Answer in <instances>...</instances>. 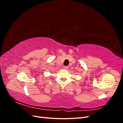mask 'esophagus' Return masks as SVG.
Listing matches in <instances>:
<instances>
[{
    "mask_svg": "<svg viewBox=\"0 0 123 123\" xmlns=\"http://www.w3.org/2000/svg\"><path fill=\"white\" fill-rule=\"evenodd\" d=\"M68 66H64V69L65 70H68Z\"/></svg>",
    "mask_w": 123,
    "mask_h": 123,
    "instance_id": "34e87169",
    "label": "esophagus"
}]
</instances>
